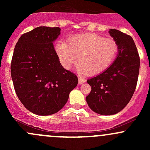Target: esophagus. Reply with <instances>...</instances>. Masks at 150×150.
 <instances>
[{
    "instance_id": "34e87169",
    "label": "esophagus",
    "mask_w": 150,
    "mask_h": 150,
    "mask_svg": "<svg viewBox=\"0 0 150 150\" xmlns=\"http://www.w3.org/2000/svg\"><path fill=\"white\" fill-rule=\"evenodd\" d=\"M86 81V79H84V78H81V77H78V83L79 84H82L83 83Z\"/></svg>"
}]
</instances>
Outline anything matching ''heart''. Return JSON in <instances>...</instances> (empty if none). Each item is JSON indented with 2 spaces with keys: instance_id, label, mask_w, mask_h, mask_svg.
Wrapping results in <instances>:
<instances>
[{
  "instance_id": "obj_1",
  "label": "heart",
  "mask_w": 150,
  "mask_h": 150,
  "mask_svg": "<svg viewBox=\"0 0 150 150\" xmlns=\"http://www.w3.org/2000/svg\"><path fill=\"white\" fill-rule=\"evenodd\" d=\"M60 62L66 69L78 60V71L81 75H98L114 62L119 51L118 43L96 34L78 35L69 38L67 43L59 41L55 47Z\"/></svg>"
}]
</instances>
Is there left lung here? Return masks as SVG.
Segmentation results:
<instances>
[{
    "label": "left lung",
    "mask_w": 150,
    "mask_h": 150,
    "mask_svg": "<svg viewBox=\"0 0 150 150\" xmlns=\"http://www.w3.org/2000/svg\"><path fill=\"white\" fill-rule=\"evenodd\" d=\"M109 33L118 43L117 57L107 70L88 80L91 91L86 98L93 112L104 115L119 112L130 102L137 87L140 66L132 38L115 29Z\"/></svg>",
    "instance_id": "1"
}]
</instances>
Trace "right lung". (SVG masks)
<instances>
[{
  "instance_id": "right-lung-1",
  "label": "right lung",
  "mask_w": 150,
  "mask_h": 150,
  "mask_svg": "<svg viewBox=\"0 0 150 150\" xmlns=\"http://www.w3.org/2000/svg\"><path fill=\"white\" fill-rule=\"evenodd\" d=\"M59 28L38 27L18 40L11 63L13 87L22 104L31 112L49 115L67 103L78 77L62 66L53 42Z\"/></svg>"
}]
</instances>
